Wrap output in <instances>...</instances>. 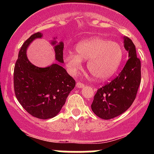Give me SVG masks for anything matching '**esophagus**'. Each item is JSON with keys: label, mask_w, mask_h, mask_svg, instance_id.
I'll use <instances>...</instances> for the list:
<instances>
[{"label": "esophagus", "mask_w": 154, "mask_h": 154, "mask_svg": "<svg viewBox=\"0 0 154 154\" xmlns=\"http://www.w3.org/2000/svg\"><path fill=\"white\" fill-rule=\"evenodd\" d=\"M76 86H77V88H83V87L85 86V83H82V82H77Z\"/></svg>", "instance_id": "1"}]
</instances>
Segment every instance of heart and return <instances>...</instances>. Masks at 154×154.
Returning a JSON list of instances; mask_svg holds the SVG:
<instances>
[{"instance_id": "b5f03b06", "label": "heart", "mask_w": 154, "mask_h": 154, "mask_svg": "<svg viewBox=\"0 0 154 154\" xmlns=\"http://www.w3.org/2000/svg\"><path fill=\"white\" fill-rule=\"evenodd\" d=\"M76 53L68 51L65 56V63L69 72L76 74L82 68L83 60H88V71L99 80L112 77L123 59V51L118 43L100 37L80 42L76 47Z\"/></svg>"}]
</instances>
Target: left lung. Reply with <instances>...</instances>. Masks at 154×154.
Segmentation results:
<instances>
[{"label":"left lung","instance_id":"1","mask_svg":"<svg viewBox=\"0 0 154 154\" xmlns=\"http://www.w3.org/2000/svg\"><path fill=\"white\" fill-rule=\"evenodd\" d=\"M125 48L129 59L119 76L98 88L94 96L91 109L103 119H111L124 113L136 99L141 83V61L136 47L129 38H125Z\"/></svg>","mask_w":154,"mask_h":154}]
</instances>
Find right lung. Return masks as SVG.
I'll return each instance as SVG.
<instances>
[{"mask_svg":"<svg viewBox=\"0 0 154 154\" xmlns=\"http://www.w3.org/2000/svg\"><path fill=\"white\" fill-rule=\"evenodd\" d=\"M42 34H32L21 46L14 68V91L23 108L33 117L48 119L57 116L76 84L75 80L59 64L38 68L27 59L26 50L29 43ZM53 42L52 44H55ZM64 44L55 46L56 60L63 63Z\"/></svg>","mask_w":154,"mask_h":154,"instance_id":"add662e5","label":"right lung"}]
</instances>
